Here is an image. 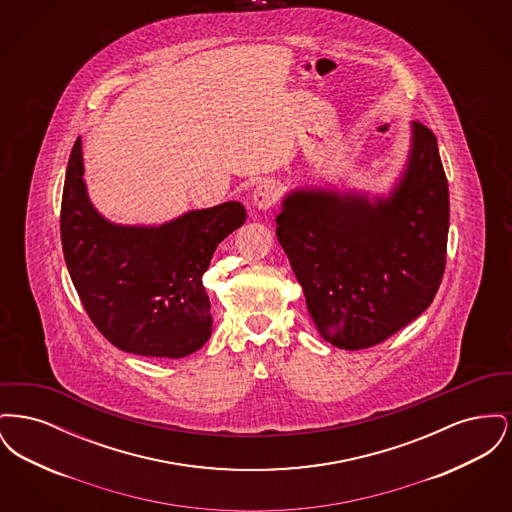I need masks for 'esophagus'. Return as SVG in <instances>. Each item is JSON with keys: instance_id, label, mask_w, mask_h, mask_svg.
I'll return each mask as SVG.
<instances>
[{"instance_id": "34e87169", "label": "esophagus", "mask_w": 512, "mask_h": 512, "mask_svg": "<svg viewBox=\"0 0 512 512\" xmlns=\"http://www.w3.org/2000/svg\"><path fill=\"white\" fill-rule=\"evenodd\" d=\"M280 199V186L274 180H263L257 184V188L251 194V203L257 211L272 209Z\"/></svg>"}]
</instances>
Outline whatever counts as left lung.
<instances>
[{"mask_svg": "<svg viewBox=\"0 0 512 512\" xmlns=\"http://www.w3.org/2000/svg\"><path fill=\"white\" fill-rule=\"evenodd\" d=\"M449 190L430 128L411 122L407 161L386 194L334 184L284 195L276 236L317 332L357 351L420 317L445 270Z\"/></svg>", "mask_w": 512, "mask_h": 512, "instance_id": "obj_1", "label": "left lung"}]
</instances>
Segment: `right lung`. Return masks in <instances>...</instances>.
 <instances>
[{"mask_svg": "<svg viewBox=\"0 0 512 512\" xmlns=\"http://www.w3.org/2000/svg\"><path fill=\"white\" fill-rule=\"evenodd\" d=\"M244 220L240 201L163 224L105 219L86 188L82 138L74 142L61 203L63 255L88 317L121 351L182 359L209 341L213 315L201 278Z\"/></svg>", "mask_w": 512, "mask_h": 512, "instance_id": "right-lung-1", "label": "right lung"}]
</instances>
